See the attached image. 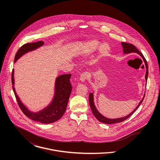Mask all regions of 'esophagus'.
Segmentation results:
<instances>
[{
    "label": "esophagus",
    "mask_w": 160,
    "mask_h": 160,
    "mask_svg": "<svg viewBox=\"0 0 160 160\" xmlns=\"http://www.w3.org/2000/svg\"><path fill=\"white\" fill-rule=\"evenodd\" d=\"M88 76H89V74H88V72H83L80 76V80H81V82H84L85 81H86V79H88Z\"/></svg>",
    "instance_id": "1"
}]
</instances>
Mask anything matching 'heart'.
<instances>
[{
    "mask_svg": "<svg viewBox=\"0 0 160 160\" xmlns=\"http://www.w3.org/2000/svg\"><path fill=\"white\" fill-rule=\"evenodd\" d=\"M99 48L101 56H107L110 50V46L105 43L100 46V42L96 40H90L82 46V53L84 55H89L95 52Z\"/></svg>",
    "mask_w": 160,
    "mask_h": 160,
    "instance_id": "1",
    "label": "heart"
}]
</instances>
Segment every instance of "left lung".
Wrapping results in <instances>:
<instances>
[{
	"label": "left lung",
	"instance_id": "obj_1",
	"mask_svg": "<svg viewBox=\"0 0 160 160\" xmlns=\"http://www.w3.org/2000/svg\"><path fill=\"white\" fill-rule=\"evenodd\" d=\"M121 44H122V46L123 47L124 53H132V52L133 53H137L138 55H140V57L143 58V61L145 62L146 69H147L146 74H145V80H146V82H147V78H148V65H147V60H145V58L143 57V54L141 52H140V51L137 49V48L134 46L133 44H129V43H127V42H121ZM144 97H145V95H144L142 100L140 101V102L139 103L138 106L136 108V109L131 113H130L129 115H127L125 117L121 118H117V119H109V118H107L103 116V115H102L97 111V110L96 109L95 106L94 105V103H93V93H90V94H89V104H90V107H91V108L92 113L95 116V117L99 121H100V122H102L103 123L110 124H114V123H118V122H122V121H125L126 119H127L128 118H129L132 114L135 112V111L137 110V108L140 105V104L142 103V102L143 100Z\"/></svg>",
	"mask_w": 160,
	"mask_h": 160
}]
</instances>
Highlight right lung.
I'll use <instances>...</instances> for the list:
<instances>
[{"instance_id":"1","label":"right lung","mask_w":160,"mask_h":160,"mask_svg":"<svg viewBox=\"0 0 160 160\" xmlns=\"http://www.w3.org/2000/svg\"><path fill=\"white\" fill-rule=\"evenodd\" d=\"M44 44V42L43 41H38L37 42L27 43L24 44L17 51L15 57L14 62L15 63L17 60L24 53L29 51L34 50L37 48L43 46ZM13 75L14 71L13 69L12 73V83L13 90L19 107L23 112V113L27 117L33 121L39 122L42 124H50L57 121L63 116L66 111L69 98L72 90V86L69 80L71 76V74L60 75L56 79L55 95L52 103L47 108L38 113H32L28 110L20 101L13 87Z\"/></svg>"}]
</instances>
